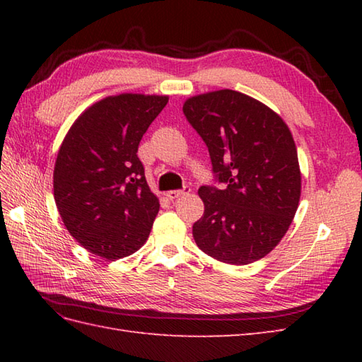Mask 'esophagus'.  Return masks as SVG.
<instances>
[{"label": "esophagus", "mask_w": 362, "mask_h": 362, "mask_svg": "<svg viewBox=\"0 0 362 362\" xmlns=\"http://www.w3.org/2000/svg\"><path fill=\"white\" fill-rule=\"evenodd\" d=\"M189 191H191L189 187H185L183 189H171V191H168V193H166V197L169 199V201H175L177 197H182V196L188 194Z\"/></svg>", "instance_id": "esophagus-1"}]
</instances>
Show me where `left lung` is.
Instances as JSON below:
<instances>
[{"mask_svg":"<svg viewBox=\"0 0 362 362\" xmlns=\"http://www.w3.org/2000/svg\"><path fill=\"white\" fill-rule=\"evenodd\" d=\"M183 113L226 183L199 188L205 210L193 226L196 244L227 264L261 259L286 235L302 193L288 124L258 99L228 88L188 98Z\"/></svg>","mask_w":362,"mask_h":362,"instance_id":"8db88e82","label":"left lung"}]
</instances>
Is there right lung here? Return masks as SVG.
<instances>
[{"label":"right lung","instance_id":"add662e5","mask_svg":"<svg viewBox=\"0 0 362 362\" xmlns=\"http://www.w3.org/2000/svg\"><path fill=\"white\" fill-rule=\"evenodd\" d=\"M168 99L107 96L79 115L60 144L54 201L70 235L103 259L132 255L148 241L160 204L136 152Z\"/></svg>","mask_w":362,"mask_h":362}]
</instances>
